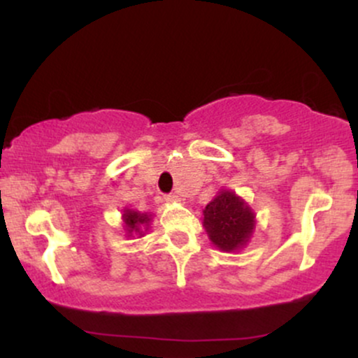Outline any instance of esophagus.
Masks as SVG:
<instances>
[{"label":"esophagus","mask_w":358,"mask_h":358,"mask_svg":"<svg viewBox=\"0 0 358 358\" xmlns=\"http://www.w3.org/2000/svg\"><path fill=\"white\" fill-rule=\"evenodd\" d=\"M165 200L166 202H178V195L176 193H168V195H165Z\"/></svg>","instance_id":"34e87169"}]
</instances>
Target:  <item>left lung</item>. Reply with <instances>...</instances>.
<instances>
[{
  "instance_id": "obj_1",
  "label": "left lung",
  "mask_w": 358,
  "mask_h": 358,
  "mask_svg": "<svg viewBox=\"0 0 358 358\" xmlns=\"http://www.w3.org/2000/svg\"><path fill=\"white\" fill-rule=\"evenodd\" d=\"M208 237L222 250H236L249 241L254 229V213L236 193L220 192L203 210Z\"/></svg>"
}]
</instances>
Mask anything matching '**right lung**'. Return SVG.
<instances>
[{
	"instance_id": "obj_1",
	"label": "right lung",
	"mask_w": 358,
	"mask_h": 358,
	"mask_svg": "<svg viewBox=\"0 0 358 358\" xmlns=\"http://www.w3.org/2000/svg\"><path fill=\"white\" fill-rule=\"evenodd\" d=\"M150 222V217L146 215V213H139V212H134V210H126L124 212V224L127 227V232H139V227H141L143 224H148ZM141 234V232H139Z\"/></svg>"
}]
</instances>
